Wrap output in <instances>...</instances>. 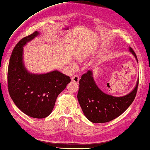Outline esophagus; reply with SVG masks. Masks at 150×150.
Listing matches in <instances>:
<instances>
[{
	"label": "esophagus",
	"instance_id": "1",
	"mask_svg": "<svg viewBox=\"0 0 150 150\" xmlns=\"http://www.w3.org/2000/svg\"><path fill=\"white\" fill-rule=\"evenodd\" d=\"M71 80L72 81H73V82H75L76 83H79V80H80V77L78 75H74L73 77L71 78Z\"/></svg>",
	"mask_w": 150,
	"mask_h": 150
}]
</instances>
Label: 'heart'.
<instances>
[{"instance_id":"1","label":"heart","mask_w":150,"mask_h":150,"mask_svg":"<svg viewBox=\"0 0 150 150\" xmlns=\"http://www.w3.org/2000/svg\"><path fill=\"white\" fill-rule=\"evenodd\" d=\"M83 58H84V56H83V55H79L78 56H77V60L78 61H79V62H81L82 60H83ZM72 66L73 67H75V64H72Z\"/></svg>"}]
</instances>
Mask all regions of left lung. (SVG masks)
Segmentation results:
<instances>
[{
  "label": "left lung",
  "instance_id": "1",
  "mask_svg": "<svg viewBox=\"0 0 150 150\" xmlns=\"http://www.w3.org/2000/svg\"><path fill=\"white\" fill-rule=\"evenodd\" d=\"M129 50L138 59L134 50ZM138 80L132 91L125 96L115 97L103 92L93 79L92 71L88 70L79 81L77 99L86 117L94 123H103L113 120L126 111L135 98Z\"/></svg>",
  "mask_w": 150,
  "mask_h": 150
}]
</instances>
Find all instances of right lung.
Segmentation results:
<instances>
[{
	"label": "right lung",
	"instance_id": "right-lung-1",
	"mask_svg": "<svg viewBox=\"0 0 150 150\" xmlns=\"http://www.w3.org/2000/svg\"><path fill=\"white\" fill-rule=\"evenodd\" d=\"M39 34L35 31L23 37L13 48L8 68V88L11 98L22 112L31 117L43 119L52 111L57 97L71 79L57 70L32 74L25 69L23 47Z\"/></svg>",
	"mask_w": 150,
	"mask_h": 150
}]
</instances>
